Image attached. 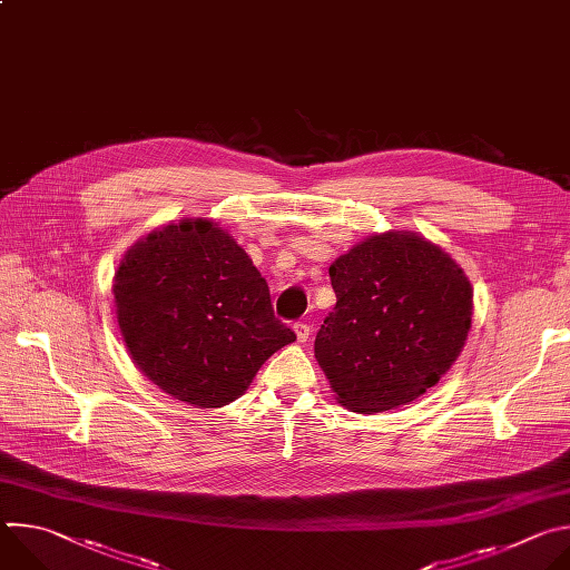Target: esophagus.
Instances as JSON below:
<instances>
[{"label": "esophagus", "instance_id": "esophagus-1", "mask_svg": "<svg viewBox=\"0 0 570 570\" xmlns=\"http://www.w3.org/2000/svg\"><path fill=\"white\" fill-rule=\"evenodd\" d=\"M293 332H295L297 343H306V338H308V334H311L308 324H304V322H295V324H293Z\"/></svg>", "mask_w": 570, "mask_h": 570}]
</instances>
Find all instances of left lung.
I'll return each mask as SVG.
<instances>
[{
  "label": "left lung",
  "mask_w": 570,
  "mask_h": 570,
  "mask_svg": "<svg viewBox=\"0 0 570 570\" xmlns=\"http://www.w3.org/2000/svg\"><path fill=\"white\" fill-rule=\"evenodd\" d=\"M336 306L315 358L352 413L394 411L458 361L473 315L460 264L417 232L372 234L330 266Z\"/></svg>",
  "instance_id": "8db88e82"
}]
</instances>
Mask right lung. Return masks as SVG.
<instances>
[{"label": "right lung", "mask_w": 570, "mask_h": 570, "mask_svg": "<svg viewBox=\"0 0 570 570\" xmlns=\"http://www.w3.org/2000/svg\"><path fill=\"white\" fill-rule=\"evenodd\" d=\"M115 313L132 363L159 390L220 409L295 334L266 279L225 227L183 218L135 240L115 279Z\"/></svg>", "instance_id": "obj_1"}]
</instances>
